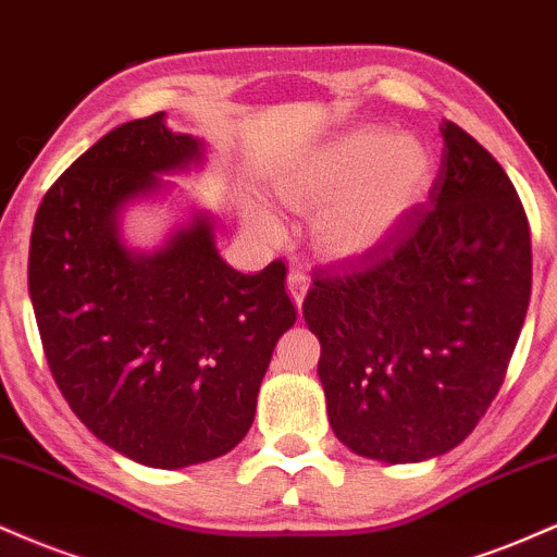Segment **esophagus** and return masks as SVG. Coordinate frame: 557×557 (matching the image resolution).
Instances as JSON below:
<instances>
[{
	"instance_id": "obj_1",
	"label": "esophagus",
	"mask_w": 557,
	"mask_h": 557,
	"mask_svg": "<svg viewBox=\"0 0 557 557\" xmlns=\"http://www.w3.org/2000/svg\"><path fill=\"white\" fill-rule=\"evenodd\" d=\"M286 289H289L294 305L302 307L305 294L310 289V276H307V271H302V268H292L289 276H286Z\"/></svg>"
}]
</instances>
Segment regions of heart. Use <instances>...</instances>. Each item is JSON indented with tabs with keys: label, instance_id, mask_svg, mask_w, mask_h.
Instances as JSON below:
<instances>
[{
	"label": "heart",
	"instance_id": "1",
	"mask_svg": "<svg viewBox=\"0 0 557 557\" xmlns=\"http://www.w3.org/2000/svg\"><path fill=\"white\" fill-rule=\"evenodd\" d=\"M430 176V153L417 137L355 129L294 161L276 176L278 198L294 211L323 206L315 237L338 258L375 250L394 232ZM252 221L281 234V221L255 202Z\"/></svg>",
	"mask_w": 557,
	"mask_h": 557
}]
</instances>
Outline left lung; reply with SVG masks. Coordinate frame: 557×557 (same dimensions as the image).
Wrapping results in <instances>:
<instances>
[{
	"label": "left lung",
	"instance_id": "8db88e82",
	"mask_svg": "<svg viewBox=\"0 0 557 557\" xmlns=\"http://www.w3.org/2000/svg\"><path fill=\"white\" fill-rule=\"evenodd\" d=\"M430 198L375 250L318 273L302 315L320 338L333 433L364 459L446 454L498 396L532 297V237L503 166L443 120Z\"/></svg>",
	"mask_w": 557,
	"mask_h": 557
}]
</instances>
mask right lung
Returning a JSON list of instances; mask_svg holds the SVG:
<instances>
[{"instance_id":"obj_1","label":"right lung","mask_w":557,"mask_h":557,"mask_svg":"<svg viewBox=\"0 0 557 557\" xmlns=\"http://www.w3.org/2000/svg\"><path fill=\"white\" fill-rule=\"evenodd\" d=\"M202 161L163 111L124 122L64 172L38 206L28 292L46 362L77 420L156 469L219 459L247 435L281 333L297 320L286 265L239 273L211 215L135 252L120 213Z\"/></svg>"}]
</instances>
